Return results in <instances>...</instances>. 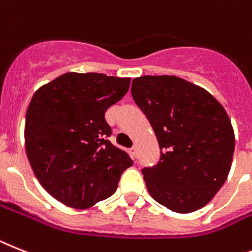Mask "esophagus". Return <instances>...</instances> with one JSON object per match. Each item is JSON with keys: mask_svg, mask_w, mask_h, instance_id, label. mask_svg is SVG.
Instances as JSON below:
<instances>
[{"mask_svg": "<svg viewBox=\"0 0 252 252\" xmlns=\"http://www.w3.org/2000/svg\"><path fill=\"white\" fill-rule=\"evenodd\" d=\"M130 156H132L133 160H134V158H137V147L136 146H133L132 149H130Z\"/></svg>", "mask_w": 252, "mask_h": 252, "instance_id": "34e87169", "label": "esophagus"}]
</instances>
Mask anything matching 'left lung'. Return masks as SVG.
<instances>
[{
	"label": "left lung",
	"mask_w": 252,
	"mask_h": 252,
	"mask_svg": "<svg viewBox=\"0 0 252 252\" xmlns=\"http://www.w3.org/2000/svg\"><path fill=\"white\" fill-rule=\"evenodd\" d=\"M132 96L155 130L160 161L142 169L151 197L187 214L213 200L229 174L234 132L223 105L175 75H143Z\"/></svg>",
	"instance_id": "obj_1"
}]
</instances>
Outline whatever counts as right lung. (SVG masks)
I'll return each mask as SVG.
<instances>
[{"label": "right lung", "instance_id": "add662e5", "mask_svg": "<svg viewBox=\"0 0 252 252\" xmlns=\"http://www.w3.org/2000/svg\"><path fill=\"white\" fill-rule=\"evenodd\" d=\"M130 78L65 73L35 91L25 116V151L38 182L58 201L87 209L116 191L133 165L107 137L105 113L128 92Z\"/></svg>", "mask_w": 252, "mask_h": 252}]
</instances>
